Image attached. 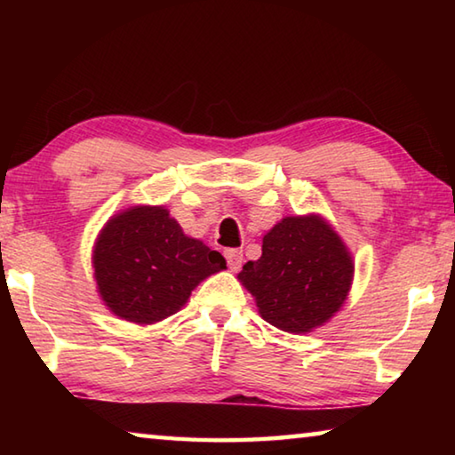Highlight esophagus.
Instances as JSON below:
<instances>
[{
  "mask_svg": "<svg viewBox=\"0 0 455 455\" xmlns=\"http://www.w3.org/2000/svg\"><path fill=\"white\" fill-rule=\"evenodd\" d=\"M225 259H227V265L230 271H238L243 265V252L238 249H228L225 251Z\"/></svg>",
  "mask_w": 455,
  "mask_h": 455,
  "instance_id": "esophagus-1",
  "label": "esophagus"
}]
</instances>
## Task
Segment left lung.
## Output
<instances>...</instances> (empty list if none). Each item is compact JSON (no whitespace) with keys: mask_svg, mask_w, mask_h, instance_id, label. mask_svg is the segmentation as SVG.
I'll use <instances>...</instances> for the list:
<instances>
[{"mask_svg":"<svg viewBox=\"0 0 455 455\" xmlns=\"http://www.w3.org/2000/svg\"><path fill=\"white\" fill-rule=\"evenodd\" d=\"M351 252L325 219L284 217L263 236V255L238 281L260 317L287 333H309L341 309L353 281Z\"/></svg>","mask_w":455,"mask_h":455,"instance_id":"8db88e82","label":"left lung"}]
</instances>
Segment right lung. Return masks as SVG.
I'll return each mask as SVG.
<instances>
[{
    "label": "right lung",
    "mask_w": 455,
    "mask_h": 455,
    "mask_svg": "<svg viewBox=\"0 0 455 455\" xmlns=\"http://www.w3.org/2000/svg\"><path fill=\"white\" fill-rule=\"evenodd\" d=\"M92 263L104 305L138 325L171 317L200 281L227 268L225 257L184 235L164 206L114 214L98 235Z\"/></svg>",
    "instance_id": "obj_1"
}]
</instances>
